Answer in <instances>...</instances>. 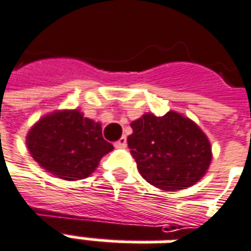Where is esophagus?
I'll use <instances>...</instances> for the list:
<instances>
[{
	"instance_id": "34e87169",
	"label": "esophagus",
	"mask_w": 251,
	"mask_h": 251,
	"mask_svg": "<svg viewBox=\"0 0 251 251\" xmlns=\"http://www.w3.org/2000/svg\"><path fill=\"white\" fill-rule=\"evenodd\" d=\"M126 143H127V141H126L125 136H124V137H121L120 140L115 143V148H125Z\"/></svg>"
}]
</instances>
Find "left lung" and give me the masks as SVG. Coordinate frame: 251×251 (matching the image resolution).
I'll return each mask as SVG.
<instances>
[{
  "label": "left lung",
  "mask_w": 251,
  "mask_h": 251,
  "mask_svg": "<svg viewBox=\"0 0 251 251\" xmlns=\"http://www.w3.org/2000/svg\"><path fill=\"white\" fill-rule=\"evenodd\" d=\"M127 147L140 174L162 190H182L197 183L209 168L211 143L197 124L175 111L152 113L130 124Z\"/></svg>",
  "instance_id": "1"
}]
</instances>
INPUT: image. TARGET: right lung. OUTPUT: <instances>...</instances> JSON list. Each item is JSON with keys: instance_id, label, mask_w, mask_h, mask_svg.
<instances>
[{"instance_id": "right-lung-1", "label": "right lung", "mask_w": 251, "mask_h": 251, "mask_svg": "<svg viewBox=\"0 0 251 251\" xmlns=\"http://www.w3.org/2000/svg\"><path fill=\"white\" fill-rule=\"evenodd\" d=\"M25 144L40 167L65 180L89 176L101 157L114 150L103 138L100 124L78 110L45 115L29 129Z\"/></svg>"}]
</instances>
